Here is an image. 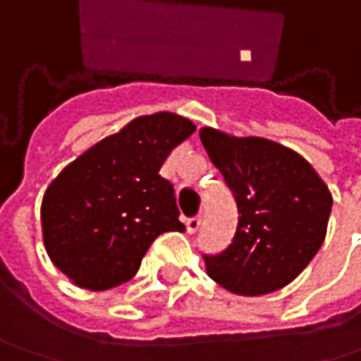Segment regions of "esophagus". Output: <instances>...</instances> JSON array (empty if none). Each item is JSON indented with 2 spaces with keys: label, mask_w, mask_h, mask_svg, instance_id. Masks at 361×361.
<instances>
[{
  "label": "esophagus",
  "mask_w": 361,
  "mask_h": 361,
  "mask_svg": "<svg viewBox=\"0 0 361 361\" xmlns=\"http://www.w3.org/2000/svg\"><path fill=\"white\" fill-rule=\"evenodd\" d=\"M185 228H188L190 234H196L200 230V217H188L185 219Z\"/></svg>",
  "instance_id": "34e87169"
}]
</instances>
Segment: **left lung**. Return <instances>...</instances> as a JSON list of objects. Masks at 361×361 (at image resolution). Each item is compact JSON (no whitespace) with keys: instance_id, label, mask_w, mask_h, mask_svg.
Wrapping results in <instances>:
<instances>
[{"instance_id":"1","label":"left lung","mask_w":361,"mask_h":361,"mask_svg":"<svg viewBox=\"0 0 361 361\" xmlns=\"http://www.w3.org/2000/svg\"><path fill=\"white\" fill-rule=\"evenodd\" d=\"M200 142L238 207L232 245L202 255L207 274L245 297L290 284L324 243L332 209L328 185L301 154L271 140L202 127Z\"/></svg>"}]
</instances>
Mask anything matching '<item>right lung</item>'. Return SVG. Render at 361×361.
<instances>
[{"label":"right lung","instance_id":"obj_1","mask_svg":"<svg viewBox=\"0 0 361 361\" xmlns=\"http://www.w3.org/2000/svg\"><path fill=\"white\" fill-rule=\"evenodd\" d=\"M196 125L173 112L137 116L62 169L43 194L51 263L77 286L109 290L135 276L163 232H183L173 183L161 167Z\"/></svg>","mask_w":361,"mask_h":361}]
</instances>
